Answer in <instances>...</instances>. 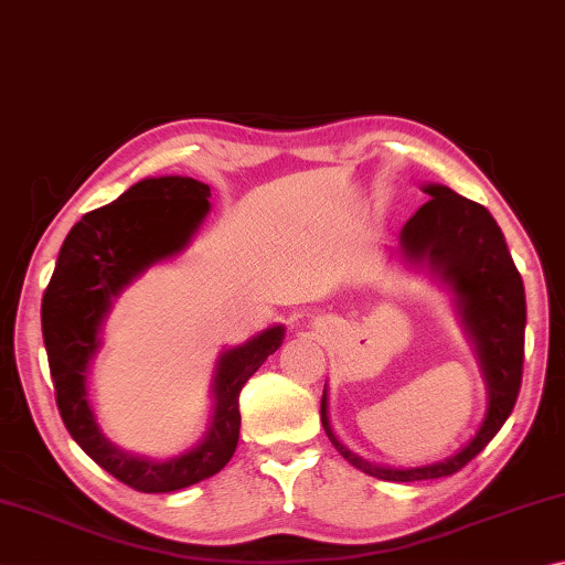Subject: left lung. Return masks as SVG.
I'll list each match as a JSON object with an SVG mask.
<instances>
[{
  "instance_id": "left-lung-1",
  "label": "left lung",
  "mask_w": 565,
  "mask_h": 565,
  "mask_svg": "<svg viewBox=\"0 0 565 565\" xmlns=\"http://www.w3.org/2000/svg\"><path fill=\"white\" fill-rule=\"evenodd\" d=\"M422 191L431 201L424 203L402 227L399 250L409 263L427 265L457 298L461 324L477 348L487 380L489 407L479 431L449 459L429 467L390 469L360 459L334 437L328 417V390H324L320 417L334 449L354 469L382 481L441 479L467 467L509 419L523 374L526 295L501 227L487 207L454 193L447 185L427 183L422 185Z\"/></svg>"
}]
</instances>
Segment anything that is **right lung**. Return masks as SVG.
<instances>
[{
	"label": "right lung",
	"mask_w": 565,
	"mask_h": 565,
	"mask_svg": "<svg viewBox=\"0 0 565 565\" xmlns=\"http://www.w3.org/2000/svg\"><path fill=\"white\" fill-rule=\"evenodd\" d=\"M207 198L211 188L195 178L161 175L138 181L114 203L86 213L68 231L42 300L49 372L68 434L98 467L143 493L193 487L231 461L241 434V390L285 338L282 324H273L245 344L221 352L211 390V427L193 449L173 459L134 457L98 429L86 377L102 348L104 318L136 277L185 250L211 211Z\"/></svg>",
	"instance_id": "obj_1"
}]
</instances>
